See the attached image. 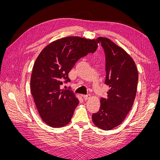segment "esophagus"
<instances>
[{"label": "esophagus", "instance_id": "esophagus-1", "mask_svg": "<svg viewBox=\"0 0 160 160\" xmlns=\"http://www.w3.org/2000/svg\"><path fill=\"white\" fill-rule=\"evenodd\" d=\"M83 97L85 100H88L91 98V95H89H89H83Z\"/></svg>", "mask_w": 160, "mask_h": 160}]
</instances>
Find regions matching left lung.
<instances>
[{
    "mask_svg": "<svg viewBox=\"0 0 160 160\" xmlns=\"http://www.w3.org/2000/svg\"><path fill=\"white\" fill-rule=\"evenodd\" d=\"M105 55V83L109 87L108 98H101L98 112L92 115L97 127L111 130L118 126L132 109L137 92L138 72L133 59L110 39H96Z\"/></svg>",
    "mask_w": 160,
    "mask_h": 160,
    "instance_id": "1",
    "label": "left lung"
}]
</instances>
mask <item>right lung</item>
<instances>
[{
    "mask_svg": "<svg viewBox=\"0 0 160 160\" xmlns=\"http://www.w3.org/2000/svg\"><path fill=\"white\" fill-rule=\"evenodd\" d=\"M98 44L95 39L68 37L53 41L42 49L34 64L31 77V91L42 120L52 128L68 124L79 104L70 89L61 85L70 82L69 72L76 62Z\"/></svg>",
    "mask_w": 160,
    "mask_h": 160,
    "instance_id": "right-lung-1",
    "label": "right lung"
}]
</instances>
